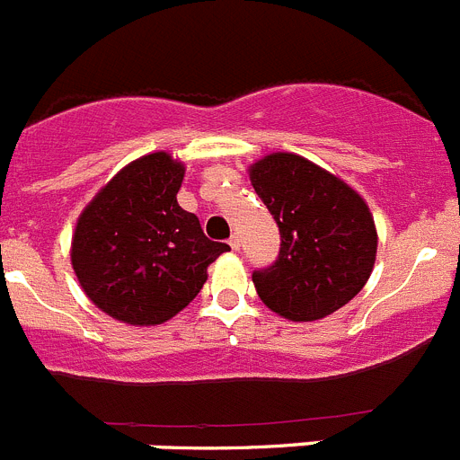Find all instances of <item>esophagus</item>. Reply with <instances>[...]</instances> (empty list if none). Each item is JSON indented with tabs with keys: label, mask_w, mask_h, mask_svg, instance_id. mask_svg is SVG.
<instances>
[{
	"label": "esophagus",
	"mask_w": 460,
	"mask_h": 460,
	"mask_svg": "<svg viewBox=\"0 0 460 460\" xmlns=\"http://www.w3.org/2000/svg\"><path fill=\"white\" fill-rule=\"evenodd\" d=\"M227 243H230V249H233V251H239V237H237V234H233V237L227 239Z\"/></svg>",
	"instance_id": "esophagus-1"
}]
</instances>
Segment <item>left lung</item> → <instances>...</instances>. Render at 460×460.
<instances>
[{
    "label": "left lung",
    "instance_id": "left-lung-1",
    "mask_svg": "<svg viewBox=\"0 0 460 460\" xmlns=\"http://www.w3.org/2000/svg\"><path fill=\"white\" fill-rule=\"evenodd\" d=\"M251 184L280 233L279 258L253 271L267 308L292 320H323L367 286L377 230L367 200L329 170L290 152L249 168Z\"/></svg>",
    "mask_w": 460,
    "mask_h": 460
}]
</instances>
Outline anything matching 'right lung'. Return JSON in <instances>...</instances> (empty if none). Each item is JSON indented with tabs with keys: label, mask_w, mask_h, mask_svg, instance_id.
I'll use <instances>...</instances> for the list:
<instances>
[{
	"label": "right lung",
	"mask_w": 460,
	"mask_h": 460,
	"mask_svg": "<svg viewBox=\"0 0 460 460\" xmlns=\"http://www.w3.org/2000/svg\"><path fill=\"white\" fill-rule=\"evenodd\" d=\"M184 164L140 156L93 195L75 223L71 265L84 295L110 318L154 327L189 306L227 243L211 242L177 193Z\"/></svg>",
	"instance_id": "right-lung-1"
}]
</instances>
